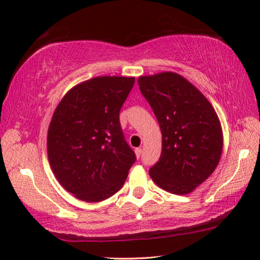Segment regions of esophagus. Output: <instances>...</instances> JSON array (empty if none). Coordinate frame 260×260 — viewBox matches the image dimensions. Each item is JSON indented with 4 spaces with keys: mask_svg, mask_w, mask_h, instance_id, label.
Returning <instances> with one entry per match:
<instances>
[{
    "mask_svg": "<svg viewBox=\"0 0 260 260\" xmlns=\"http://www.w3.org/2000/svg\"><path fill=\"white\" fill-rule=\"evenodd\" d=\"M135 155H136V157L140 158L141 155H142V149H141V148H136V149H135Z\"/></svg>",
    "mask_w": 260,
    "mask_h": 260,
    "instance_id": "1",
    "label": "esophagus"
}]
</instances>
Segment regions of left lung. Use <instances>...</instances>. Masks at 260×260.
Segmentation results:
<instances>
[{"label": "left lung", "instance_id": "1", "mask_svg": "<svg viewBox=\"0 0 260 260\" xmlns=\"http://www.w3.org/2000/svg\"><path fill=\"white\" fill-rule=\"evenodd\" d=\"M138 82L161 131L160 157L149 174L166 191L191 192L213 173L221 156L217 113L205 96L177 73L140 77Z\"/></svg>", "mask_w": 260, "mask_h": 260}]
</instances>
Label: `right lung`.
<instances>
[{"instance_id": "right-lung-1", "label": "right lung", "mask_w": 260, "mask_h": 260, "mask_svg": "<svg viewBox=\"0 0 260 260\" xmlns=\"http://www.w3.org/2000/svg\"><path fill=\"white\" fill-rule=\"evenodd\" d=\"M135 78L98 77L69 90L52 116L47 149L52 172L77 199L101 202L125 183L136 156L119 113Z\"/></svg>"}]
</instances>
